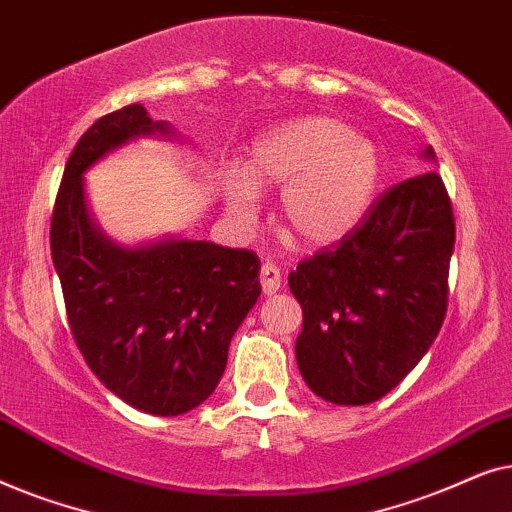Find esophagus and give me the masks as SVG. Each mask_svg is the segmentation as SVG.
I'll return each instance as SVG.
<instances>
[{
    "instance_id": "34e87169",
    "label": "esophagus",
    "mask_w": 512,
    "mask_h": 512,
    "mask_svg": "<svg viewBox=\"0 0 512 512\" xmlns=\"http://www.w3.org/2000/svg\"><path fill=\"white\" fill-rule=\"evenodd\" d=\"M261 286H263L265 296H272V293L279 291V286H282V272H279L275 263H263Z\"/></svg>"
}]
</instances>
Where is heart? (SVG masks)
I'll return each mask as SVG.
<instances>
[{
	"instance_id": "heart-1",
	"label": "heart",
	"mask_w": 512,
	"mask_h": 512,
	"mask_svg": "<svg viewBox=\"0 0 512 512\" xmlns=\"http://www.w3.org/2000/svg\"><path fill=\"white\" fill-rule=\"evenodd\" d=\"M382 181L377 146L345 123L305 116L277 125L251 144L249 172L233 167L221 184L226 216L254 226L258 188L279 193L284 233L307 249H324L352 235L366 219Z\"/></svg>"
}]
</instances>
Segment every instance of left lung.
I'll list each match as a JSON object with an SVG mask.
<instances>
[{"label": "left lung", "instance_id": "obj_1", "mask_svg": "<svg viewBox=\"0 0 512 512\" xmlns=\"http://www.w3.org/2000/svg\"><path fill=\"white\" fill-rule=\"evenodd\" d=\"M436 163L431 146L422 151ZM454 216L443 179L422 172L389 188L340 244L289 275L303 307L300 375L335 405L389 394L429 352L447 310Z\"/></svg>", "mask_w": 512, "mask_h": 512}]
</instances>
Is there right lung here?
Returning a JSON list of instances; mask_svg holds the SVG:
<instances>
[{"label": "right lung", "instance_id": "right-lung-1", "mask_svg": "<svg viewBox=\"0 0 512 512\" xmlns=\"http://www.w3.org/2000/svg\"><path fill=\"white\" fill-rule=\"evenodd\" d=\"M142 137L177 139L142 104L102 116L67 160L51 221V256L83 359L132 408L174 417L212 396L230 340L261 296L249 249L165 235L114 242L86 198L90 167Z\"/></svg>", "mask_w": 512, "mask_h": 512}]
</instances>
